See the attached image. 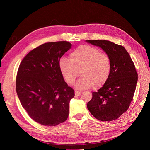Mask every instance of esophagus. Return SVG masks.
<instances>
[{
  "instance_id": "34e87169",
  "label": "esophagus",
  "mask_w": 150,
  "mask_h": 150,
  "mask_svg": "<svg viewBox=\"0 0 150 150\" xmlns=\"http://www.w3.org/2000/svg\"><path fill=\"white\" fill-rule=\"evenodd\" d=\"M81 93H82V92H81V91H77V90H76V91H75V94L76 96H79V95H81Z\"/></svg>"
}]
</instances>
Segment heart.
<instances>
[{
	"label": "heart",
	"instance_id": "1",
	"mask_svg": "<svg viewBox=\"0 0 150 150\" xmlns=\"http://www.w3.org/2000/svg\"><path fill=\"white\" fill-rule=\"evenodd\" d=\"M70 59L65 57L59 60L60 72L67 83L72 84L79 75L82 77L75 84L78 90L103 86L111 73V61L107 55L100 53L98 48L89 45H82L69 55Z\"/></svg>",
	"mask_w": 150,
	"mask_h": 150
}]
</instances>
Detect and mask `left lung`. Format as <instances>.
Instances as JSON below:
<instances>
[{
	"mask_svg": "<svg viewBox=\"0 0 150 150\" xmlns=\"http://www.w3.org/2000/svg\"><path fill=\"white\" fill-rule=\"evenodd\" d=\"M86 42L100 47L111 61L110 77L97 91L92 93L87 108L91 114L101 121H111L126 112L133 100L138 81L134 64L122 46L104 40Z\"/></svg>",
	"mask_w": 150,
	"mask_h": 150,
	"instance_id": "1",
	"label": "left lung"
}]
</instances>
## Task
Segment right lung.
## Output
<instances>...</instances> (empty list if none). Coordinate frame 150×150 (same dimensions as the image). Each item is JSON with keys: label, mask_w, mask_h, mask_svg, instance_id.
I'll return each mask as SVG.
<instances>
[{"label": "right lung", "mask_w": 150, "mask_h": 150, "mask_svg": "<svg viewBox=\"0 0 150 150\" xmlns=\"http://www.w3.org/2000/svg\"><path fill=\"white\" fill-rule=\"evenodd\" d=\"M71 44L47 42L31 50L21 62L16 91L29 116L41 125L54 126L69 115V104L75 91L64 80L59 60Z\"/></svg>", "instance_id": "right-lung-1"}]
</instances>
